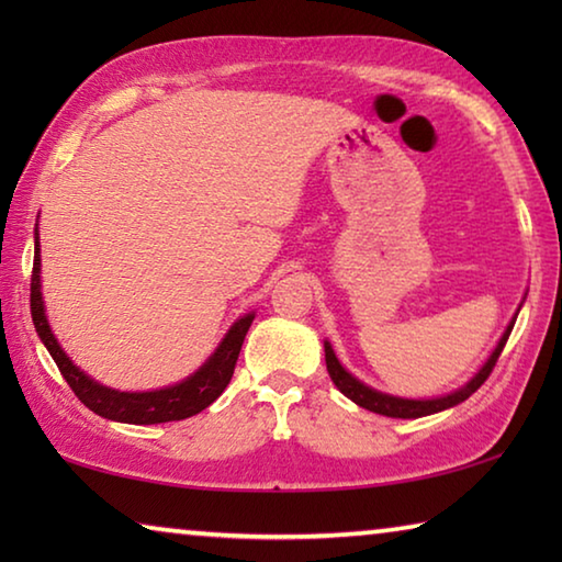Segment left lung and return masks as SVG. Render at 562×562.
I'll use <instances>...</instances> for the list:
<instances>
[{"label": "left lung", "instance_id": "obj_1", "mask_svg": "<svg viewBox=\"0 0 562 562\" xmlns=\"http://www.w3.org/2000/svg\"><path fill=\"white\" fill-rule=\"evenodd\" d=\"M516 322H510V327L506 329V335L501 337L496 351H493L491 359L483 364V369L479 374H475L469 384L461 386L459 392H453L449 396H439V398H429V402H414V398H396V396H389V394H382V392H374V389H369L359 382V379L351 376L345 367L339 364L335 351H331V347L325 341V359H327V372L331 376V382L337 384V389L341 394H345L347 398H351V402L359 404L361 408H369V412L374 414H382V416H392V418H418V416H429V414H436V412H443V408L449 406H456L461 404L469 398L475 389H479L486 379L491 376L493 367H496V361L501 357L503 347H506V341L510 337V329Z\"/></svg>", "mask_w": 562, "mask_h": 562}]
</instances>
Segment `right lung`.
Wrapping results in <instances>:
<instances>
[{
    "mask_svg": "<svg viewBox=\"0 0 562 562\" xmlns=\"http://www.w3.org/2000/svg\"><path fill=\"white\" fill-rule=\"evenodd\" d=\"M40 265H42L40 245H36L34 268H32V292H30L34 327L40 331L46 349H49V355L54 357L56 367H59L61 376L66 379V384L71 386V392L79 396V402L83 406H89L93 414L111 418V422H123V424L180 422V418L195 416L198 412H203L205 406H211L215 398L225 392V386L231 384L237 357H240L245 335L247 329H250L255 315L237 319L233 329L227 331V337L223 339V345L217 347L215 355L207 359L193 376H188L186 382L160 389V392H144V394L116 392V389L101 386L83 372H79V369L69 361V357L61 351L59 341L54 339L49 322H46V315H44Z\"/></svg>",
    "mask_w": 562,
    "mask_h": 562,
    "instance_id": "add662e5",
    "label": "right lung"
}]
</instances>
